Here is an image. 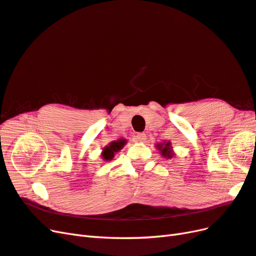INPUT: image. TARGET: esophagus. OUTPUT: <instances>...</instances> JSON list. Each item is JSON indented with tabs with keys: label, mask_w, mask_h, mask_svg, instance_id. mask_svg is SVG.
<instances>
[{
	"label": "esophagus",
	"mask_w": 256,
	"mask_h": 256,
	"mask_svg": "<svg viewBox=\"0 0 256 256\" xmlns=\"http://www.w3.org/2000/svg\"><path fill=\"white\" fill-rule=\"evenodd\" d=\"M136 142H145L146 140V134L144 133H138L135 136Z\"/></svg>",
	"instance_id": "obj_1"
}]
</instances>
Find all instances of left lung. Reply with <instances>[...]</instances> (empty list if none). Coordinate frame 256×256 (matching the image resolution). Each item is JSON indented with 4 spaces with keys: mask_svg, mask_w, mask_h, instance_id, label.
Returning <instances> with one entry per match:
<instances>
[{
    "mask_svg": "<svg viewBox=\"0 0 256 256\" xmlns=\"http://www.w3.org/2000/svg\"><path fill=\"white\" fill-rule=\"evenodd\" d=\"M162 144H164L165 146H162ZM156 147H158V148L160 149V152H161L162 156H166V158H172L173 154H172V150H170V142H166V144H160V145H158Z\"/></svg>",
    "mask_w": 256,
    "mask_h": 256,
    "instance_id": "1",
    "label": "left lung"
}]
</instances>
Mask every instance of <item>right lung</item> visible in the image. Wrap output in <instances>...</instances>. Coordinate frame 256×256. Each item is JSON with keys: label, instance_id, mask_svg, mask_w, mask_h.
<instances>
[{"label": "right lung", "instance_id": "right-lung-1", "mask_svg": "<svg viewBox=\"0 0 256 256\" xmlns=\"http://www.w3.org/2000/svg\"><path fill=\"white\" fill-rule=\"evenodd\" d=\"M126 140H119L116 142H112L109 144V146L104 148V152L102 154V156L104 158V160H111L114 156V152H118L119 150L123 147V145H126Z\"/></svg>", "mask_w": 256, "mask_h": 256}]
</instances>
